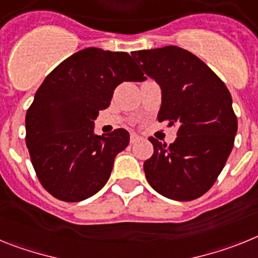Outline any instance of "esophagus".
I'll return each instance as SVG.
<instances>
[{
  "mask_svg": "<svg viewBox=\"0 0 258 258\" xmlns=\"http://www.w3.org/2000/svg\"><path fill=\"white\" fill-rule=\"evenodd\" d=\"M139 140H140V136L136 135V134H131V136H130V142H131V144H135Z\"/></svg>",
  "mask_w": 258,
  "mask_h": 258,
  "instance_id": "1",
  "label": "esophagus"
}]
</instances>
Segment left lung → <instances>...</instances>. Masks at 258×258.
Wrapping results in <instances>:
<instances>
[{"label":"left lung","mask_w":258,"mask_h":258,"mask_svg":"<svg viewBox=\"0 0 258 258\" xmlns=\"http://www.w3.org/2000/svg\"><path fill=\"white\" fill-rule=\"evenodd\" d=\"M132 57L162 89L157 119L178 128L172 144L149 138L148 183L162 196L191 201L207 194L234 148L237 119L225 83L191 51L169 45Z\"/></svg>","instance_id":"obj_1"}]
</instances>
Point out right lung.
Masks as SVG:
<instances>
[{
  "label": "right lung",
  "instance_id": "add662e5",
  "mask_svg": "<svg viewBox=\"0 0 258 258\" xmlns=\"http://www.w3.org/2000/svg\"><path fill=\"white\" fill-rule=\"evenodd\" d=\"M144 79L132 53L98 48L76 51L46 76L27 110L26 144L37 179L51 196L78 203L106 184L130 134L116 128L93 135V123L120 83Z\"/></svg>",
  "mask_w": 258,
  "mask_h": 258
}]
</instances>
